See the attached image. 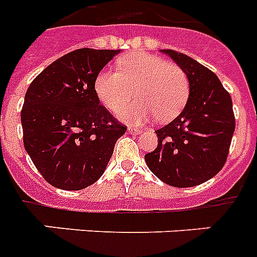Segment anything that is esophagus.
<instances>
[{
    "label": "esophagus",
    "mask_w": 257,
    "mask_h": 257,
    "mask_svg": "<svg viewBox=\"0 0 257 257\" xmlns=\"http://www.w3.org/2000/svg\"><path fill=\"white\" fill-rule=\"evenodd\" d=\"M128 132L131 133V135L136 136V135H140V133H143V131H141V129H139V128H133V126H129Z\"/></svg>",
    "instance_id": "1"
}]
</instances>
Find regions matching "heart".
Here are the masks:
<instances>
[{
	"instance_id": "heart-1",
	"label": "heart",
	"mask_w": 257,
	"mask_h": 257,
	"mask_svg": "<svg viewBox=\"0 0 257 257\" xmlns=\"http://www.w3.org/2000/svg\"><path fill=\"white\" fill-rule=\"evenodd\" d=\"M93 89L100 103L113 113L130 102L135 90L139 101L120 112V118L129 124H143L156 116L169 121L182 112L190 96L186 72L147 53L120 58L117 71L103 68L96 75Z\"/></svg>"
}]
</instances>
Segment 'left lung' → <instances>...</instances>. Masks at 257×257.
Masks as SVG:
<instances>
[{
	"label": "left lung",
	"instance_id": "8db88e82",
	"mask_svg": "<svg viewBox=\"0 0 257 257\" xmlns=\"http://www.w3.org/2000/svg\"><path fill=\"white\" fill-rule=\"evenodd\" d=\"M162 51L186 72L190 96L179 116L156 131L158 145L145 161L170 186H197L226 164L235 132L232 100L211 70L178 51Z\"/></svg>",
	"mask_w": 257,
	"mask_h": 257
}]
</instances>
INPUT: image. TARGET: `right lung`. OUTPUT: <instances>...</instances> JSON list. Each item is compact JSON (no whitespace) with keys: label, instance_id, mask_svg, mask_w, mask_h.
<instances>
[{"label":"right lung","instance_id":"add662e5","mask_svg":"<svg viewBox=\"0 0 257 257\" xmlns=\"http://www.w3.org/2000/svg\"><path fill=\"white\" fill-rule=\"evenodd\" d=\"M118 50L79 49L31 81L21 110L24 147L54 187L81 190L104 173L126 126L100 104L96 75Z\"/></svg>","mask_w":257,"mask_h":257}]
</instances>
